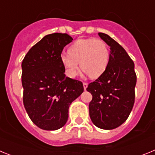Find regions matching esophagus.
<instances>
[{
    "mask_svg": "<svg viewBox=\"0 0 155 155\" xmlns=\"http://www.w3.org/2000/svg\"><path fill=\"white\" fill-rule=\"evenodd\" d=\"M83 86H84V89L86 90V88L87 87V83H85V82H84V83H83Z\"/></svg>",
    "mask_w": 155,
    "mask_h": 155,
    "instance_id": "esophagus-1",
    "label": "esophagus"
}]
</instances>
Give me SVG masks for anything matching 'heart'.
<instances>
[{
	"instance_id": "1",
	"label": "heart",
	"mask_w": 155,
	"mask_h": 155,
	"mask_svg": "<svg viewBox=\"0 0 155 155\" xmlns=\"http://www.w3.org/2000/svg\"><path fill=\"white\" fill-rule=\"evenodd\" d=\"M68 55L61 57L68 77L74 78L79 71V62L85 73L96 78L104 73L109 59L107 44L100 39H81L75 41L68 49Z\"/></svg>"
}]
</instances>
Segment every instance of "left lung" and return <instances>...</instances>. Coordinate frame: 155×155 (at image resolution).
<instances>
[{
	"mask_svg": "<svg viewBox=\"0 0 155 155\" xmlns=\"http://www.w3.org/2000/svg\"><path fill=\"white\" fill-rule=\"evenodd\" d=\"M98 35L110 46V53L104 73L87 87L92 94L89 116L98 128L113 130L124 124L132 110L137 75L134 61L124 48L107 34Z\"/></svg>",
	"mask_w": 155,
	"mask_h": 155,
	"instance_id": "left-lung-1",
	"label": "left lung"
}]
</instances>
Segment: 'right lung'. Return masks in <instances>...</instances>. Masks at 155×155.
Returning <instances> with one entry per match:
<instances>
[{"label": "right lung", "mask_w": 155, "mask_h": 155, "mask_svg": "<svg viewBox=\"0 0 155 155\" xmlns=\"http://www.w3.org/2000/svg\"><path fill=\"white\" fill-rule=\"evenodd\" d=\"M72 40L66 33L45 35L22 61L25 109L33 124L45 130L64 127L70 105L84 91L81 81L66 77L61 61L64 47Z\"/></svg>", "instance_id": "add662e5"}]
</instances>
